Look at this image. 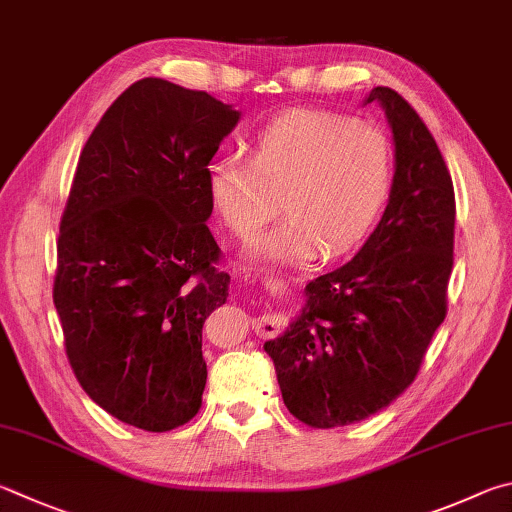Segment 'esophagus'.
<instances>
[{"label": "esophagus", "instance_id": "34e87169", "mask_svg": "<svg viewBox=\"0 0 512 512\" xmlns=\"http://www.w3.org/2000/svg\"><path fill=\"white\" fill-rule=\"evenodd\" d=\"M253 329L257 331L259 338H273L280 333L282 322L275 313H264V315H259L257 320H253Z\"/></svg>", "mask_w": 512, "mask_h": 512}]
</instances>
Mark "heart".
<instances>
[{
  "label": "heart",
  "instance_id": "b5f03b06",
  "mask_svg": "<svg viewBox=\"0 0 512 512\" xmlns=\"http://www.w3.org/2000/svg\"><path fill=\"white\" fill-rule=\"evenodd\" d=\"M394 179L392 145L378 127L327 111H291L255 136L250 161L226 154L210 165L212 206L239 239L255 237L277 210L286 217L257 237L253 264L338 257L365 239Z\"/></svg>",
  "mask_w": 512,
  "mask_h": 512
}]
</instances>
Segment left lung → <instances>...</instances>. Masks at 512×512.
Here are the masks:
<instances>
[{"mask_svg":"<svg viewBox=\"0 0 512 512\" xmlns=\"http://www.w3.org/2000/svg\"><path fill=\"white\" fill-rule=\"evenodd\" d=\"M394 138L387 208L353 259L304 288L306 304L264 342L284 405L311 427H340L385 410L418 374L448 311L454 188L421 116L389 87L365 98Z\"/></svg>","mask_w":512,"mask_h":512,"instance_id":"8db88e82","label":"left lung"}]
</instances>
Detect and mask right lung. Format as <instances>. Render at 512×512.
<instances>
[{"label": "right lung", "instance_id": "obj_1", "mask_svg": "<svg viewBox=\"0 0 512 512\" xmlns=\"http://www.w3.org/2000/svg\"><path fill=\"white\" fill-rule=\"evenodd\" d=\"M241 111L161 78L123 91L80 154L58 239L53 302L87 396L170 432L206 389L203 322L226 304L208 163Z\"/></svg>", "mask_w": 512, "mask_h": 512}]
</instances>
